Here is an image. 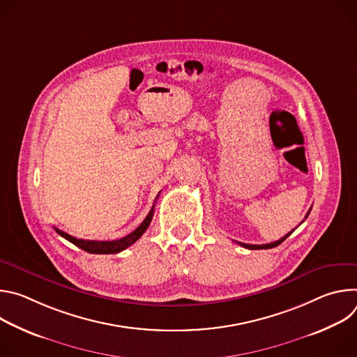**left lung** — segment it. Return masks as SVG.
<instances>
[{"label":"left lung","mask_w":357,"mask_h":357,"mask_svg":"<svg viewBox=\"0 0 357 357\" xmlns=\"http://www.w3.org/2000/svg\"><path fill=\"white\" fill-rule=\"evenodd\" d=\"M310 212H311V209L308 211V213H307V216H305V219L308 218ZM292 231H294V230H292ZM292 231H289L288 234H285V236H284V237H281L280 240H277V241H273V243H268V244H245V243H238V241H237V243H238L240 245H243L244 248H248V250H263V248L266 250V248H273V247H277V245H280V244H281V243H282V241H284V240H285V238H287V237H288V236H289Z\"/></svg>","instance_id":"left-lung-1"}]
</instances>
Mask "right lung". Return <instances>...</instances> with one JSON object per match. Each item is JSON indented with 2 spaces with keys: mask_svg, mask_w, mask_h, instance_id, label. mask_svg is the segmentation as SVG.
Listing matches in <instances>:
<instances>
[{
  "mask_svg": "<svg viewBox=\"0 0 357 357\" xmlns=\"http://www.w3.org/2000/svg\"><path fill=\"white\" fill-rule=\"evenodd\" d=\"M158 197V196H157ZM154 208L152 206V209L149 211L148 216L144 219V222L130 234H127L126 237H121L119 240H112V241H94V240H82V238H76L59 229L55 227L56 233L59 236H62L63 238H66L68 241H70L72 244L77 245L79 248L87 251V252H91V254H116V252H120L123 250H126L127 247H130L131 244H134L144 233L145 230L148 229L151 220H152V216H154Z\"/></svg>",
  "mask_w": 357,
  "mask_h": 357,
  "instance_id": "right-lung-1",
  "label": "right lung"
}]
</instances>
